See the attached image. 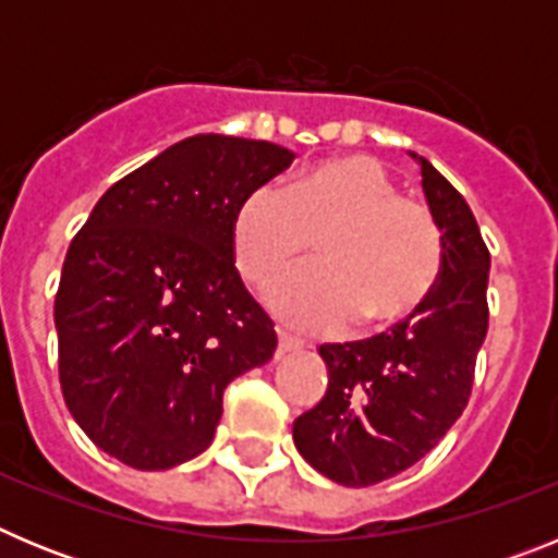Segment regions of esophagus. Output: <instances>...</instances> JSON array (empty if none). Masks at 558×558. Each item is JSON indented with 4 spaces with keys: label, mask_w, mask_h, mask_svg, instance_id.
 I'll return each instance as SVG.
<instances>
[{
    "label": "esophagus",
    "mask_w": 558,
    "mask_h": 558,
    "mask_svg": "<svg viewBox=\"0 0 558 558\" xmlns=\"http://www.w3.org/2000/svg\"><path fill=\"white\" fill-rule=\"evenodd\" d=\"M302 349V343L295 338H290L288 332H279V354H288V352H299Z\"/></svg>",
    "instance_id": "obj_1"
}]
</instances>
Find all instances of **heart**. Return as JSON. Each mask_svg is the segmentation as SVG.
Segmentation results:
<instances>
[{
  "instance_id": "1",
  "label": "heart",
  "mask_w": 558,
  "mask_h": 558,
  "mask_svg": "<svg viewBox=\"0 0 558 558\" xmlns=\"http://www.w3.org/2000/svg\"><path fill=\"white\" fill-rule=\"evenodd\" d=\"M310 236L322 263L268 290V304L302 332H332L357 315L383 327L416 313L441 274L445 243L427 206L402 198L391 172L368 156H343L299 172L288 186L259 184L231 220V254L245 282L268 284Z\"/></svg>"
}]
</instances>
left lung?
<instances>
[{
	"label": "left lung",
	"mask_w": 558,
	"mask_h": 558,
	"mask_svg": "<svg viewBox=\"0 0 558 558\" xmlns=\"http://www.w3.org/2000/svg\"><path fill=\"white\" fill-rule=\"evenodd\" d=\"M411 156L445 243L436 288L391 332L318 349L327 393L293 422L304 461L352 489L405 472L445 438L470 402L489 329L492 259L475 215L430 161Z\"/></svg>",
	"instance_id": "left-lung-1"
}]
</instances>
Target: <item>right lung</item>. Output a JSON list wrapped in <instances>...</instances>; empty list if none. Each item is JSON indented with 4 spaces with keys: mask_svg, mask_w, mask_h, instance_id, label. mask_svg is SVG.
Listing matches in <instances>:
<instances>
[{
    "mask_svg": "<svg viewBox=\"0 0 558 558\" xmlns=\"http://www.w3.org/2000/svg\"><path fill=\"white\" fill-rule=\"evenodd\" d=\"M293 159L198 133L97 201L63 259L56 329L66 408L102 452L147 472L201 456L226 386L274 357V322L234 268L231 220Z\"/></svg>",
    "mask_w": 558,
    "mask_h": 558,
    "instance_id": "obj_1",
    "label": "right lung"
}]
</instances>
